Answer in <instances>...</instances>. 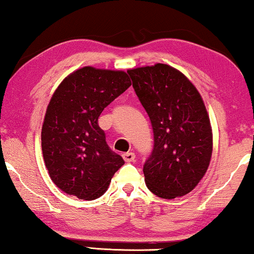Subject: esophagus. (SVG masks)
<instances>
[{
  "label": "esophagus",
  "mask_w": 254,
  "mask_h": 254,
  "mask_svg": "<svg viewBox=\"0 0 254 254\" xmlns=\"http://www.w3.org/2000/svg\"><path fill=\"white\" fill-rule=\"evenodd\" d=\"M123 157L125 159V162L130 163L135 159V154H134V152H125V154L123 155Z\"/></svg>",
  "instance_id": "obj_1"
}]
</instances>
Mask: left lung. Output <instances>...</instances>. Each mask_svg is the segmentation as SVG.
Listing matches in <instances>:
<instances>
[{
    "label": "left lung",
    "instance_id": "obj_1",
    "mask_svg": "<svg viewBox=\"0 0 254 254\" xmlns=\"http://www.w3.org/2000/svg\"><path fill=\"white\" fill-rule=\"evenodd\" d=\"M127 72L154 131V148L143 165L145 184L163 199L185 195L202 179L213 151L203 100L195 86L168 64Z\"/></svg>",
    "mask_w": 254,
    "mask_h": 254
}]
</instances>
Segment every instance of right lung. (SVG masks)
Instances as JSON below:
<instances>
[{
	"label": "right lung",
	"instance_id": "right-lung-1",
	"mask_svg": "<svg viewBox=\"0 0 254 254\" xmlns=\"http://www.w3.org/2000/svg\"><path fill=\"white\" fill-rule=\"evenodd\" d=\"M130 85L125 71L84 67L55 90L41 129V147L52 180L69 195L102 196L125 164L110 149L98 118Z\"/></svg>",
	"mask_w": 254,
	"mask_h": 254
}]
</instances>
